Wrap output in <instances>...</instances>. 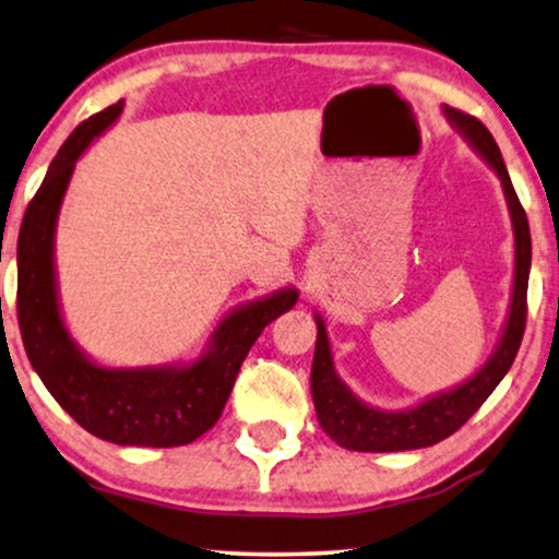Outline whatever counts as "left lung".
<instances>
[{
  "label": "left lung",
  "instance_id": "1",
  "mask_svg": "<svg viewBox=\"0 0 559 559\" xmlns=\"http://www.w3.org/2000/svg\"><path fill=\"white\" fill-rule=\"evenodd\" d=\"M444 118L454 130L479 153L489 168L497 173L502 182L507 207H510L512 230H514V281L510 296V311H507L502 336H499L495 352L489 359L452 389L437 391L409 409L386 412L361 402L336 373L331 356V344L326 323L319 313L316 316V354L311 366V394L316 416L321 429L336 441L338 447L352 452H409V449L431 447L437 441L452 437L469 416L487 402V396L497 389L504 373L510 371L514 356L520 352L524 321H527V283L532 263V240L530 223L514 193L510 173L502 160V153L489 135V130L472 115H464L454 107H441Z\"/></svg>",
  "mask_w": 559,
  "mask_h": 559
}]
</instances>
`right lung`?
<instances>
[{"label":"right lung","mask_w":559,"mask_h":559,"mask_svg":"<svg viewBox=\"0 0 559 559\" xmlns=\"http://www.w3.org/2000/svg\"><path fill=\"white\" fill-rule=\"evenodd\" d=\"M122 105L78 124L27 205L16 243V319L32 369L82 429L120 447H182L218 421L240 364L263 329L296 306L298 290L286 286L233 308L188 364L118 369L82 352L60 311L55 230L74 163L120 118Z\"/></svg>","instance_id":"1"}]
</instances>
